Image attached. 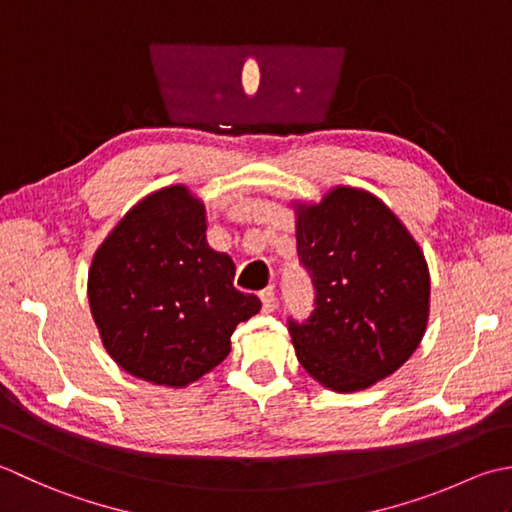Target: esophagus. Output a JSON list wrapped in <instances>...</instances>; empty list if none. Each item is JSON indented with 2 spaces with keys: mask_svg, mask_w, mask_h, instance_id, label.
I'll list each match as a JSON object with an SVG mask.
<instances>
[{
  "mask_svg": "<svg viewBox=\"0 0 512 512\" xmlns=\"http://www.w3.org/2000/svg\"><path fill=\"white\" fill-rule=\"evenodd\" d=\"M260 302H263V311H274V307H276V289L274 287H267V289H263L260 291Z\"/></svg>",
  "mask_w": 512,
  "mask_h": 512,
  "instance_id": "1",
  "label": "esophagus"
}]
</instances>
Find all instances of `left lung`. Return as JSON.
Masks as SVG:
<instances>
[{
    "label": "left lung",
    "instance_id": "8db88e82",
    "mask_svg": "<svg viewBox=\"0 0 512 512\" xmlns=\"http://www.w3.org/2000/svg\"><path fill=\"white\" fill-rule=\"evenodd\" d=\"M302 267L316 287L309 320H289L298 362L322 387L353 393L413 356L429 322L431 276L420 245L378 196L338 185L294 203Z\"/></svg>",
    "mask_w": 512,
    "mask_h": 512
}]
</instances>
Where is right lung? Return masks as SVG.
I'll list each match as a JSON object with an SVG mask.
<instances>
[{
	"mask_svg": "<svg viewBox=\"0 0 512 512\" xmlns=\"http://www.w3.org/2000/svg\"><path fill=\"white\" fill-rule=\"evenodd\" d=\"M205 232L201 198L170 185L134 205L92 258V318L110 358L134 378L187 387L227 358L238 322L260 311Z\"/></svg>",
	"mask_w": 512,
	"mask_h": 512,
	"instance_id": "right-lung-1",
	"label": "right lung"
}]
</instances>
